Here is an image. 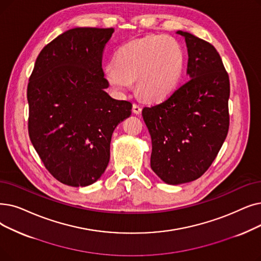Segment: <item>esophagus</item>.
Listing matches in <instances>:
<instances>
[{
  "label": "esophagus",
  "mask_w": 261,
  "mask_h": 261,
  "mask_svg": "<svg viewBox=\"0 0 261 261\" xmlns=\"http://www.w3.org/2000/svg\"><path fill=\"white\" fill-rule=\"evenodd\" d=\"M132 111H133L134 114H140V113L142 112V108H141V106L134 103L133 107H132Z\"/></svg>",
  "instance_id": "obj_1"
}]
</instances>
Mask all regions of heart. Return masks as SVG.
Returning <instances> with one entry per match:
<instances>
[{
	"label": "heart",
	"instance_id": "heart-1",
	"mask_svg": "<svg viewBox=\"0 0 261 261\" xmlns=\"http://www.w3.org/2000/svg\"><path fill=\"white\" fill-rule=\"evenodd\" d=\"M186 56L181 44L166 35H149L123 44L115 63L105 67V76L117 93L123 94L137 81L138 92L159 100L177 87L184 72Z\"/></svg>",
	"mask_w": 261,
	"mask_h": 261
}]
</instances>
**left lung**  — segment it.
I'll return each instance as SVG.
<instances>
[{"instance_id": "left-lung-1", "label": "left lung", "mask_w": 261, "mask_h": 261, "mask_svg": "<svg viewBox=\"0 0 261 261\" xmlns=\"http://www.w3.org/2000/svg\"><path fill=\"white\" fill-rule=\"evenodd\" d=\"M189 80L167 99L146 107L142 115L150 133V166L168 185L196 180L217 158L229 128V77L211 43L188 32Z\"/></svg>"}]
</instances>
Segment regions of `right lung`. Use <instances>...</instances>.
<instances>
[{
	"label": "right lung",
	"mask_w": 261,
	"mask_h": 261,
	"mask_svg": "<svg viewBox=\"0 0 261 261\" xmlns=\"http://www.w3.org/2000/svg\"><path fill=\"white\" fill-rule=\"evenodd\" d=\"M113 33L64 32L40 51L30 76V140L49 173L67 186L86 187L102 176L113 131L131 115V102L106 92L102 54Z\"/></svg>",
	"instance_id": "right-lung-1"
}]
</instances>
